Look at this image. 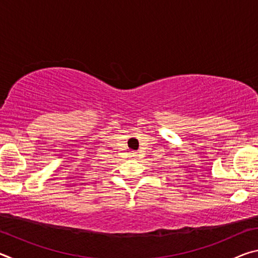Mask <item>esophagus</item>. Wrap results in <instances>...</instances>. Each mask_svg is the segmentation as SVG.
<instances>
[{"instance_id":"34e87169","label":"esophagus","mask_w":258,"mask_h":258,"mask_svg":"<svg viewBox=\"0 0 258 258\" xmlns=\"http://www.w3.org/2000/svg\"><path fill=\"white\" fill-rule=\"evenodd\" d=\"M131 157H132V158H137V157H138V152L132 151V152H131Z\"/></svg>"}]
</instances>
